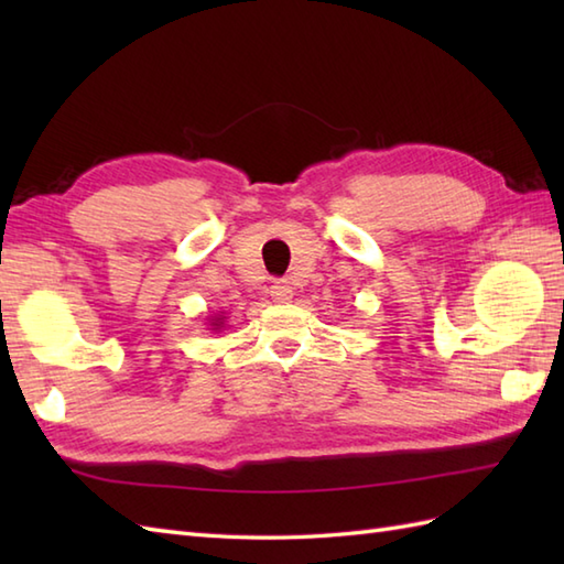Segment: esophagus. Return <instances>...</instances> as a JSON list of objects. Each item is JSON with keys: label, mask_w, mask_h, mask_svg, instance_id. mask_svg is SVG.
<instances>
[{"label": "esophagus", "mask_w": 564, "mask_h": 564, "mask_svg": "<svg viewBox=\"0 0 564 564\" xmlns=\"http://www.w3.org/2000/svg\"><path fill=\"white\" fill-rule=\"evenodd\" d=\"M271 297H273L275 303H289L291 297H293V289L285 281H275L271 285Z\"/></svg>", "instance_id": "obj_1"}]
</instances>
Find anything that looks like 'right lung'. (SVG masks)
<instances>
[{
    "mask_svg": "<svg viewBox=\"0 0 564 564\" xmlns=\"http://www.w3.org/2000/svg\"><path fill=\"white\" fill-rule=\"evenodd\" d=\"M213 325H215V327H220V325H223V322H220V317H218V319H215V322H213Z\"/></svg>",
    "mask_w": 564,
    "mask_h": 564,
    "instance_id": "add662e5",
    "label": "right lung"
}]
</instances>
